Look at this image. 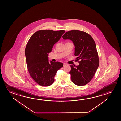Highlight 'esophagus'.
Returning a JSON list of instances; mask_svg holds the SVG:
<instances>
[{
    "label": "esophagus",
    "instance_id": "esophagus-1",
    "mask_svg": "<svg viewBox=\"0 0 121 121\" xmlns=\"http://www.w3.org/2000/svg\"><path fill=\"white\" fill-rule=\"evenodd\" d=\"M67 65V64H66L65 63H63V66H65Z\"/></svg>",
    "mask_w": 121,
    "mask_h": 121
}]
</instances>
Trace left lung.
Instances as JSON below:
<instances>
[{
	"label": "left lung",
	"mask_w": 121,
	"mask_h": 121,
	"mask_svg": "<svg viewBox=\"0 0 121 121\" xmlns=\"http://www.w3.org/2000/svg\"><path fill=\"white\" fill-rule=\"evenodd\" d=\"M62 38L73 42L75 46L74 55L77 56L75 61L79 63L78 66L70 65L72 81L76 85H85L92 79L99 66L95 42L90 35L79 30L66 32Z\"/></svg>",
	"instance_id": "8db88e82"
}]
</instances>
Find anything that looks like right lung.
<instances>
[{
	"mask_svg": "<svg viewBox=\"0 0 121 121\" xmlns=\"http://www.w3.org/2000/svg\"><path fill=\"white\" fill-rule=\"evenodd\" d=\"M65 32L64 30H39L33 34L28 41L25 50L28 71L40 85H52L58 70L63 66L59 61L49 62L48 56Z\"/></svg>",
	"mask_w": 121,
	"mask_h": 121,
	"instance_id": "1",
	"label": "right lung"
}]
</instances>
